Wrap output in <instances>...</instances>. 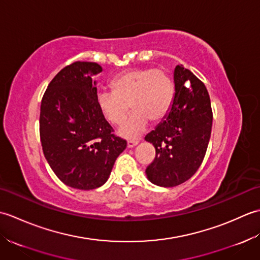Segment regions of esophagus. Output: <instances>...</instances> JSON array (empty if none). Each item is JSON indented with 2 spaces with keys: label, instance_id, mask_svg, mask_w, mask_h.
Segmentation results:
<instances>
[{
  "label": "esophagus",
  "instance_id": "obj_1",
  "mask_svg": "<svg viewBox=\"0 0 260 260\" xmlns=\"http://www.w3.org/2000/svg\"><path fill=\"white\" fill-rule=\"evenodd\" d=\"M139 140H128L127 141V147H134V146H136L137 144H139Z\"/></svg>",
  "mask_w": 260,
  "mask_h": 260
}]
</instances>
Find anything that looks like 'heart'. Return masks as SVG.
Here are the masks:
<instances>
[{"label":"heart","instance_id":"heart-1","mask_svg":"<svg viewBox=\"0 0 260 260\" xmlns=\"http://www.w3.org/2000/svg\"><path fill=\"white\" fill-rule=\"evenodd\" d=\"M110 88L112 91L97 92V107L105 120L112 125H119L128 113L131 104L134 112L118 129L119 135L127 139L140 135L150 119H163L173 104V81L161 68L123 71L112 79Z\"/></svg>","mask_w":260,"mask_h":260}]
</instances>
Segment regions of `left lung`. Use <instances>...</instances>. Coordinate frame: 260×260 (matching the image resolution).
Instances as JSON below:
<instances>
[{
  "mask_svg": "<svg viewBox=\"0 0 260 260\" xmlns=\"http://www.w3.org/2000/svg\"><path fill=\"white\" fill-rule=\"evenodd\" d=\"M175 95L161 124L145 136L155 158L145 172L152 183L172 187L194 174L206 155L212 128V109L203 82L183 66L174 69Z\"/></svg>",
  "mask_w": 260,
  "mask_h": 260,
  "instance_id": "1",
  "label": "left lung"
}]
</instances>
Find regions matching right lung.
<instances>
[{
	"label": "right lung",
	"instance_id": "1",
	"mask_svg": "<svg viewBox=\"0 0 260 260\" xmlns=\"http://www.w3.org/2000/svg\"><path fill=\"white\" fill-rule=\"evenodd\" d=\"M96 62L66 66L50 81L40 107V140L50 168L66 185L79 190L102 186L127 142L114 134L96 103Z\"/></svg>",
	"mask_w": 260,
	"mask_h": 260
}]
</instances>
